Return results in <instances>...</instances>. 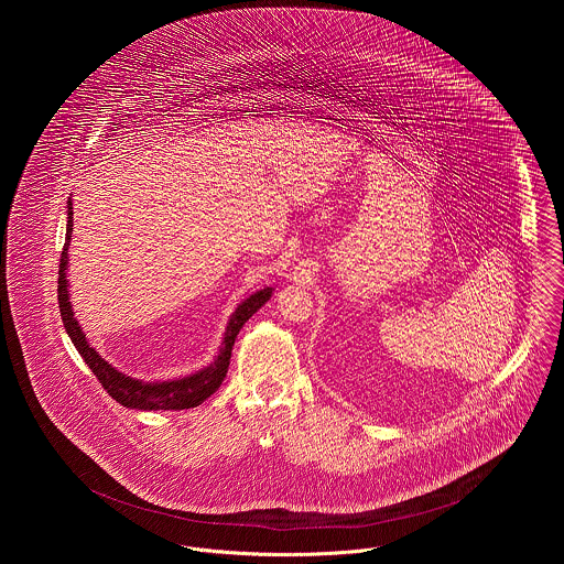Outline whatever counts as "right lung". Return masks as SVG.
<instances>
[{"instance_id":"add662e5","label":"right lung","mask_w":564,"mask_h":564,"mask_svg":"<svg viewBox=\"0 0 564 564\" xmlns=\"http://www.w3.org/2000/svg\"><path fill=\"white\" fill-rule=\"evenodd\" d=\"M72 232H74V208L69 202V210H67V237H65V247L61 253V267H58V308H61V317L65 323V329L69 334V338L74 340L76 349L80 351L84 362L88 365V369L93 371V376L99 380V384L106 389V393L126 405V408H139V410H184V408H195L204 402L206 398H210L219 384L224 382L228 367H230V356H232V345L235 338L239 334L245 322L271 297L273 289H262L256 291L253 295H249L247 300H242L237 306L235 315L230 317L228 329H226V338L221 345V351L217 356V360L188 376V378H180L173 382H139L132 380L123 373H119L115 367H110L86 340V334L82 332L80 325L76 322L74 313H72V302H69V291H67V249L72 241Z\"/></svg>"}]
</instances>
